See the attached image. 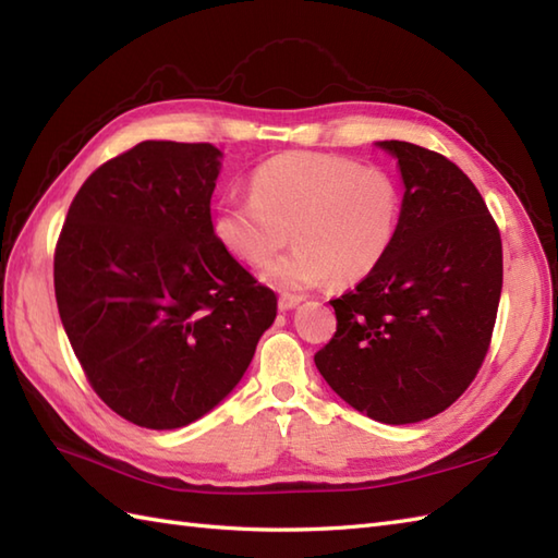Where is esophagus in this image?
<instances>
[{"label": "esophagus", "instance_id": "34e87169", "mask_svg": "<svg viewBox=\"0 0 558 558\" xmlns=\"http://www.w3.org/2000/svg\"><path fill=\"white\" fill-rule=\"evenodd\" d=\"M300 302H302L300 294H280L278 306H280V312H290V310H294V306H298Z\"/></svg>", "mask_w": 558, "mask_h": 558}]
</instances>
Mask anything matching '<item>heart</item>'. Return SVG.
Returning a JSON list of instances; mask_svg holds the SVG:
<instances>
[{
  "instance_id": "1",
  "label": "heart",
  "mask_w": 558,
  "mask_h": 558,
  "mask_svg": "<svg viewBox=\"0 0 558 558\" xmlns=\"http://www.w3.org/2000/svg\"><path fill=\"white\" fill-rule=\"evenodd\" d=\"M402 194L393 174L328 153H280L252 172V196L225 194L213 232L246 266L264 268L280 290L350 286L381 266L393 246Z\"/></svg>"
}]
</instances>
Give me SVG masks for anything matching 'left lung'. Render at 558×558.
<instances>
[{
    "label": "left lung",
    "instance_id": "1",
    "mask_svg": "<svg viewBox=\"0 0 558 558\" xmlns=\"http://www.w3.org/2000/svg\"><path fill=\"white\" fill-rule=\"evenodd\" d=\"M402 216L381 266L330 300L338 328L314 354L336 393L384 424L429 420L465 393L489 350L504 286L501 234L456 162L408 141Z\"/></svg>",
    "mask_w": 558,
    "mask_h": 558
}]
</instances>
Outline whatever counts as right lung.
I'll return each instance as SVG.
<instances>
[{"label":"right lung","mask_w":558,"mask_h":558,"mask_svg":"<svg viewBox=\"0 0 558 558\" xmlns=\"http://www.w3.org/2000/svg\"><path fill=\"white\" fill-rule=\"evenodd\" d=\"M222 153L144 141L93 172L66 213L54 294L93 390L146 429H180L232 393L278 298L210 220Z\"/></svg>","instance_id":"obj_1"}]
</instances>
